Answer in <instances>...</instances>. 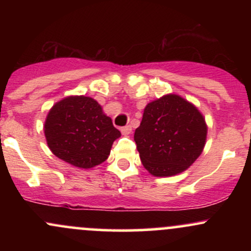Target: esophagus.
Segmentation results:
<instances>
[{"label":"esophagus","mask_w":251,"mask_h":251,"mask_svg":"<svg viewBox=\"0 0 251 251\" xmlns=\"http://www.w3.org/2000/svg\"><path fill=\"white\" fill-rule=\"evenodd\" d=\"M120 131H122V133L124 135H127V134L131 133L132 128H131V126H129V125H126V126H124V127L120 128Z\"/></svg>","instance_id":"obj_1"}]
</instances>
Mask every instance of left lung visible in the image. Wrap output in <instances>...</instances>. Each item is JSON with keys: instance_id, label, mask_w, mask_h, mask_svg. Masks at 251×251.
<instances>
[{"instance_id": "left-lung-1", "label": "left lung", "mask_w": 251, "mask_h": 251, "mask_svg": "<svg viewBox=\"0 0 251 251\" xmlns=\"http://www.w3.org/2000/svg\"><path fill=\"white\" fill-rule=\"evenodd\" d=\"M205 120L194 105L170 94L144 109L134 142L144 168L157 177L183 172L205 145Z\"/></svg>"}]
</instances>
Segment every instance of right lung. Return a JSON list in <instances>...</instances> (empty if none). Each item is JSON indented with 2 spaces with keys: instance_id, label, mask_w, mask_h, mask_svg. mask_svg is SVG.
Instances as JSON below:
<instances>
[{
  "instance_id": "1",
  "label": "right lung",
  "mask_w": 251,
  "mask_h": 251,
  "mask_svg": "<svg viewBox=\"0 0 251 251\" xmlns=\"http://www.w3.org/2000/svg\"><path fill=\"white\" fill-rule=\"evenodd\" d=\"M45 135L57 158L89 169L107 159L112 144L122 134L96 100L80 96L66 98L51 107Z\"/></svg>"
}]
</instances>
